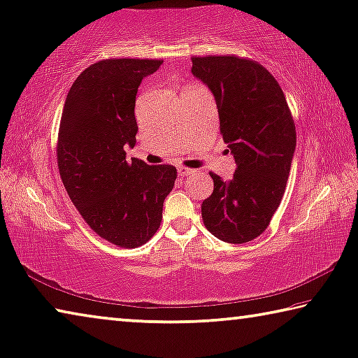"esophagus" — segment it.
<instances>
[{
	"label": "esophagus",
	"mask_w": 358,
	"mask_h": 358,
	"mask_svg": "<svg viewBox=\"0 0 358 358\" xmlns=\"http://www.w3.org/2000/svg\"><path fill=\"white\" fill-rule=\"evenodd\" d=\"M194 173V170L188 169V167H178V175L180 177H188V175Z\"/></svg>",
	"instance_id": "esophagus-1"
}]
</instances>
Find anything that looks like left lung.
Segmentation results:
<instances>
[{"label": "left lung", "mask_w": 358, "mask_h": 358, "mask_svg": "<svg viewBox=\"0 0 358 358\" xmlns=\"http://www.w3.org/2000/svg\"><path fill=\"white\" fill-rule=\"evenodd\" d=\"M192 75L217 101L220 134L236 159L234 177L217 173L202 202L206 228L220 241L245 243L268 228L279 208L296 146V129L275 78L257 60L237 55L191 57Z\"/></svg>", "instance_id": "obj_1"}]
</instances>
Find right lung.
<instances>
[{
	"mask_svg": "<svg viewBox=\"0 0 358 358\" xmlns=\"http://www.w3.org/2000/svg\"><path fill=\"white\" fill-rule=\"evenodd\" d=\"M157 59H103L87 66L66 95L57 166L73 206L101 239L135 248L156 234L177 169L127 161L137 135L135 97Z\"/></svg>",
	"mask_w": 358,
	"mask_h": 358,
	"instance_id": "add662e5",
	"label": "right lung"
}]
</instances>
